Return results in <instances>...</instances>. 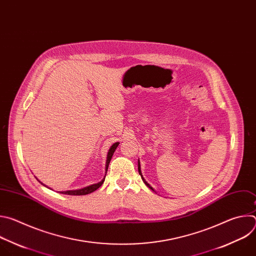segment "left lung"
<instances>
[{
	"label": "left lung",
	"instance_id": "obj_1",
	"mask_svg": "<svg viewBox=\"0 0 256 256\" xmlns=\"http://www.w3.org/2000/svg\"><path fill=\"white\" fill-rule=\"evenodd\" d=\"M138 173H140V177H142V181L144 182V184H146V186H149V188H151L152 190H154L152 188V186H150V184H148V182H147V181H146V180L144 179V177H142V172H140V161H138Z\"/></svg>",
	"mask_w": 256,
	"mask_h": 256
}]
</instances>
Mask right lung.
I'll return each instance as SVG.
<instances>
[{"label": "right lung", "mask_w": 256, "mask_h": 256, "mask_svg": "<svg viewBox=\"0 0 256 256\" xmlns=\"http://www.w3.org/2000/svg\"><path fill=\"white\" fill-rule=\"evenodd\" d=\"M118 144L120 142H116V144H114L112 147H110V149H109V151H108V154H107V160H106V168H105V170H106V172H107V169H108V165H109V163H110V160H112V155H114V151H116V149L118 148ZM106 175V174H105ZM104 179H105V176H104V178L100 181V182H98V184H93V186H87V188H82V190H68V192H62L60 194H70V196H85V194H91V192H95L96 190H98L102 184H103V182H104ZM42 184V182H40Z\"/></svg>", "instance_id": "right-lung-1"}]
</instances>
